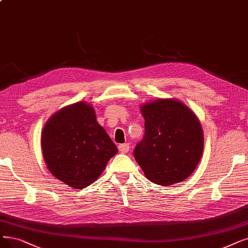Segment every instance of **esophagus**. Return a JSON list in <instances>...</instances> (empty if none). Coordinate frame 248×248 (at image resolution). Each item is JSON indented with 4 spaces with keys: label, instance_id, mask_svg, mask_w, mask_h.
I'll list each match as a JSON object with an SVG mask.
<instances>
[{
    "label": "esophagus",
    "instance_id": "esophagus-1",
    "mask_svg": "<svg viewBox=\"0 0 248 248\" xmlns=\"http://www.w3.org/2000/svg\"><path fill=\"white\" fill-rule=\"evenodd\" d=\"M119 151H120L121 153L125 154V153H128L129 152V148H130V144L129 143H123V144H120L118 146Z\"/></svg>",
    "mask_w": 248,
    "mask_h": 248
}]
</instances>
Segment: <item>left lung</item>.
Listing matches in <instances>:
<instances>
[{
  "instance_id": "left-lung-1",
  "label": "left lung",
  "mask_w": 248,
  "mask_h": 248,
  "mask_svg": "<svg viewBox=\"0 0 248 248\" xmlns=\"http://www.w3.org/2000/svg\"><path fill=\"white\" fill-rule=\"evenodd\" d=\"M145 134L134 157L148 180L163 186L184 181L199 165L203 131L190 108L176 98H157L140 106Z\"/></svg>"
}]
</instances>
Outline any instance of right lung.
I'll return each mask as SVG.
<instances>
[{
    "label": "right lung",
    "mask_w": 248,
    "mask_h": 248,
    "mask_svg": "<svg viewBox=\"0 0 248 248\" xmlns=\"http://www.w3.org/2000/svg\"><path fill=\"white\" fill-rule=\"evenodd\" d=\"M42 150L48 171L74 189L91 185L118 153L96 121L93 105L83 101L60 108L42 132Z\"/></svg>",
    "instance_id": "obj_1"
}]
</instances>
